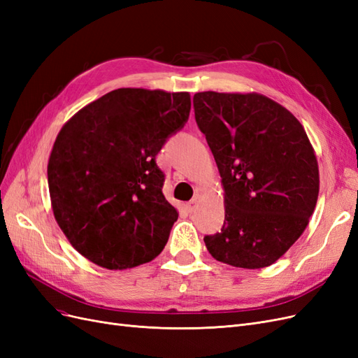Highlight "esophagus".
Here are the masks:
<instances>
[{"label": "esophagus", "instance_id": "34e87169", "mask_svg": "<svg viewBox=\"0 0 358 358\" xmlns=\"http://www.w3.org/2000/svg\"><path fill=\"white\" fill-rule=\"evenodd\" d=\"M197 206H199V200L197 199H192V200H189L187 203V209H188V212H194V210H196Z\"/></svg>", "mask_w": 358, "mask_h": 358}]
</instances>
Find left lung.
<instances>
[{"label": "left lung", "instance_id": "left-lung-1", "mask_svg": "<svg viewBox=\"0 0 358 358\" xmlns=\"http://www.w3.org/2000/svg\"><path fill=\"white\" fill-rule=\"evenodd\" d=\"M194 115L225 191L220 233L204 236L218 262L273 264L305 231L315 209L318 162L301 124L259 94L199 92Z\"/></svg>", "mask_w": 358, "mask_h": 358}]
</instances>
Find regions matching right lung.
Returning <instances> with one entry per match:
<instances>
[{
    "instance_id": "right-lung-1",
    "label": "right lung",
    "mask_w": 358,
    "mask_h": 358,
    "mask_svg": "<svg viewBox=\"0 0 358 358\" xmlns=\"http://www.w3.org/2000/svg\"><path fill=\"white\" fill-rule=\"evenodd\" d=\"M188 92L121 88L62 127L48 164L55 220L90 262L136 267L164 249L178 212L157 155L189 117Z\"/></svg>"
}]
</instances>
